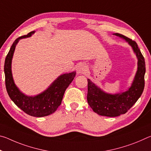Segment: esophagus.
<instances>
[{
	"label": "esophagus",
	"mask_w": 151,
	"mask_h": 151,
	"mask_svg": "<svg viewBox=\"0 0 151 151\" xmlns=\"http://www.w3.org/2000/svg\"><path fill=\"white\" fill-rule=\"evenodd\" d=\"M87 70V66L85 65V64H81L76 68V72H77L78 74H85L86 73Z\"/></svg>",
	"instance_id": "1"
}]
</instances>
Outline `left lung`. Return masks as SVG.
<instances>
[{
    "mask_svg": "<svg viewBox=\"0 0 151 151\" xmlns=\"http://www.w3.org/2000/svg\"><path fill=\"white\" fill-rule=\"evenodd\" d=\"M114 35L124 39L131 46L138 59V68L132 85L128 91L118 94L104 92L88 79L87 101L89 106L99 115L109 117L123 114L134 105L140 98L145 87V74L146 71L145 58L137 42L119 33Z\"/></svg>",
    "mask_w": 151,
    "mask_h": 151,
    "instance_id": "1",
    "label": "left lung"
}]
</instances>
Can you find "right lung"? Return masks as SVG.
I'll use <instances>...</instances> for the list:
<instances>
[{
    "label": "right lung",
    "instance_id": "right-lung-1",
    "mask_svg": "<svg viewBox=\"0 0 151 151\" xmlns=\"http://www.w3.org/2000/svg\"><path fill=\"white\" fill-rule=\"evenodd\" d=\"M35 31L29 32L27 35L20 37L14 40L4 61L5 85L9 96L14 104L29 115L35 117H42L55 112L60 105L63 95L66 88L75 77L76 72L66 73L58 76L51 84L47 90L39 94L30 96L25 95L15 85L12 78L11 64L15 47L20 39L30 37Z\"/></svg>",
    "mask_w": 151,
    "mask_h": 151
}]
</instances>
